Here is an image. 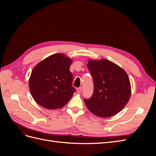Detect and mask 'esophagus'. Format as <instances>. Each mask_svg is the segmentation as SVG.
<instances>
[{"mask_svg":"<svg viewBox=\"0 0 156 156\" xmlns=\"http://www.w3.org/2000/svg\"><path fill=\"white\" fill-rule=\"evenodd\" d=\"M82 90H83V88L81 87H79L77 88V92L78 93H81L82 92Z\"/></svg>","mask_w":156,"mask_h":156,"instance_id":"34e87169","label":"esophagus"}]
</instances>
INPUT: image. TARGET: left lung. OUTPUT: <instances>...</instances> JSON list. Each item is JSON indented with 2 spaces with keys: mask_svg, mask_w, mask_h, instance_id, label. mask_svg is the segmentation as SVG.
<instances>
[{
  "mask_svg": "<svg viewBox=\"0 0 156 156\" xmlns=\"http://www.w3.org/2000/svg\"><path fill=\"white\" fill-rule=\"evenodd\" d=\"M87 66L94 87L92 97L84 100L88 110L103 118L117 114L131 96L128 75L123 69L107 59H90Z\"/></svg>",
  "mask_w": 156,
  "mask_h": 156,
  "instance_id": "1",
  "label": "left lung"
}]
</instances>
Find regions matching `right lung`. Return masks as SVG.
<instances>
[{
  "mask_svg": "<svg viewBox=\"0 0 156 156\" xmlns=\"http://www.w3.org/2000/svg\"><path fill=\"white\" fill-rule=\"evenodd\" d=\"M72 60L63 54L51 55L33 68L29 89L35 101L45 108L56 109L66 105L75 89L69 72Z\"/></svg>",
  "mask_w": 156,
  "mask_h": 156,
  "instance_id": "right-lung-1",
  "label": "right lung"
}]
</instances>
